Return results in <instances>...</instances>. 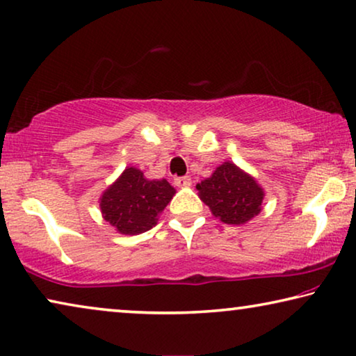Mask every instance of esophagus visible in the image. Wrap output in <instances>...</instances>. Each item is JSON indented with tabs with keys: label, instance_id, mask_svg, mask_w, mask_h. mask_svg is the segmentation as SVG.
<instances>
[{
	"label": "esophagus",
	"instance_id": "esophagus-1",
	"mask_svg": "<svg viewBox=\"0 0 356 356\" xmlns=\"http://www.w3.org/2000/svg\"><path fill=\"white\" fill-rule=\"evenodd\" d=\"M174 185L179 188H185V187H190L192 185V179L188 176H182V177H174Z\"/></svg>",
	"mask_w": 356,
	"mask_h": 356
}]
</instances>
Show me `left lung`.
Listing matches in <instances>:
<instances>
[{
	"instance_id": "left-lung-1",
	"label": "left lung",
	"mask_w": 356,
	"mask_h": 356,
	"mask_svg": "<svg viewBox=\"0 0 356 356\" xmlns=\"http://www.w3.org/2000/svg\"><path fill=\"white\" fill-rule=\"evenodd\" d=\"M200 198L222 222L240 225L261 212L264 192L256 180L227 161L209 179L196 185Z\"/></svg>"
}]
</instances>
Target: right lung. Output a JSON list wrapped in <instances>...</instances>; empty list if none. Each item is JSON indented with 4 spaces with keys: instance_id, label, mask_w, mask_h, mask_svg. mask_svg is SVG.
<instances>
[{
    "instance_id": "add662e5",
    "label": "right lung",
    "mask_w": 356,
    "mask_h": 356,
    "mask_svg": "<svg viewBox=\"0 0 356 356\" xmlns=\"http://www.w3.org/2000/svg\"><path fill=\"white\" fill-rule=\"evenodd\" d=\"M174 195L168 180H148L136 168H127L102 195L100 209L105 220L120 233L139 235L156 224V217Z\"/></svg>"
}]
</instances>
